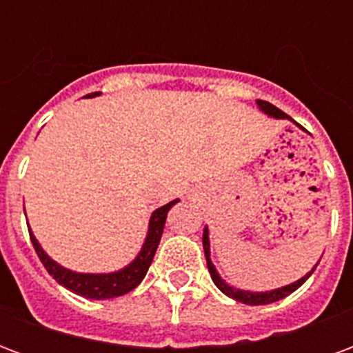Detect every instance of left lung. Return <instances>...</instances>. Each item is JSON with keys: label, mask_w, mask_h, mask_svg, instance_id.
<instances>
[{"label": "left lung", "mask_w": 353, "mask_h": 353, "mask_svg": "<svg viewBox=\"0 0 353 353\" xmlns=\"http://www.w3.org/2000/svg\"><path fill=\"white\" fill-rule=\"evenodd\" d=\"M257 105H259V109L263 111V113H265V115L274 117V119H289V117L285 115L281 109H278L276 105H272V103H268V101L257 100ZM202 245H204V255H206L208 270H210V276H212V280H214L215 285L221 289L225 295L230 296V299H234V301H238V303L253 304V306H257V304L276 303V301H280V299H283V296L291 295L295 289L301 288L304 281L310 278L312 272L316 270V266H318V263H319L318 261V263L314 265V268H312L310 272H306L303 278H299V280L293 281V283H289V285H283V288H278V289H270V291H245V289L232 288L230 283H227V281L223 280L221 274L217 272V268H215V265L212 263V259H210V230H208V227H204V234H202Z\"/></svg>", "instance_id": "obj_1"}]
</instances>
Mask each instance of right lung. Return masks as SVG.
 Wrapping results in <instances>:
<instances>
[{
	"label": "right lung",
	"mask_w": 353,
	"mask_h": 353,
	"mask_svg": "<svg viewBox=\"0 0 353 353\" xmlns=\"http://www.w3.org/2000/svg\"><path fill=\"white\" fill-rule=\"evenodd\" d=\"M179 200H172L164 206L157 208L151 219H149V227H147V236L145 242L141 245V250L136 255V259L123 266L121 270L115 272H101V274H90V272H75L70 270L65 266L58 265L57 261L50 259L47 252L43 250L41 244L37 242V238L34 236L32 229L30 230V238H32V244L37 253V257L41 259L43 266L47 268V272L54 278V280L64 285L65 289H70L73 293H77L81 296H87V299H113V296H121L124 293H128L134 288H138L139 281L145 278L149 266L153 263L154 253L157 248L161 244L162 230H164V223H166V215H168L170 208L177 204Z\"/></svg>",
	"instance_id": "add662e5"
}]
</instances>
